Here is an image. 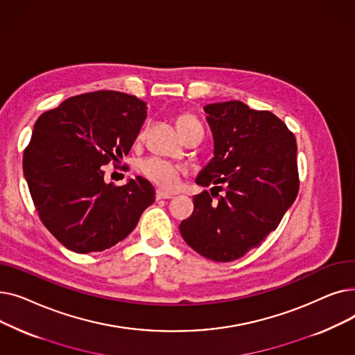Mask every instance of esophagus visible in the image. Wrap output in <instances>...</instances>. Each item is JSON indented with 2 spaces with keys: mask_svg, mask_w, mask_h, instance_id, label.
<instances>
[{
  "mask_svg": "<svg viewBox=\"0 0 355 355\" xmlns=\"http://www.w3.org/2000/svg\"><path fill=\"white\" fill-rule=\"evenodd\" d=\"M155 198L157 200H168V198H173V194L171 193H165L162 190H157L155 191Z\"/></svg>",
  "mask_w": 355,
  "mask_h": 355,
  "instance_id": "obj_1",
  "label": "esophagus"
}]
</instances>
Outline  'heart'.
I'll list each match as a JSON object with an SVG mask.
<instances>
[{"label":"heart","instance_id":"obj_1","mask_svg":"<svg viewBox=\"0 0 355 355\" xmlns=\"http://www.w3.org/2000/svg\"><path fill=\"white\" fill-rule=\"evenodd\" d=\"M198 125H201L200 121L194 115H190V114H182L177 118V128L180 130V134L185 132V130L193 128V126H198ZM139 173L146 180L158 185L159 189L170 191V190H174L178 185L184 170L180 165L164 161L161 158L151 157V158L142 159L139 162Z\"/></svg>","mask_w":355,"mask_h":355}]
</instances>
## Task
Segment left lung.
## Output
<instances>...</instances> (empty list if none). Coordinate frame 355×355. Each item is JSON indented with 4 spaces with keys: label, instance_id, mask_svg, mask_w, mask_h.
Returning a JSON list of instances; mask_svg holds the SVG:
<instances>
[{
    "label": "left lung",
    "instance_id": "left-lung-1",
    "mask_svg": "<svg viewBox=\"0 0 355 355\" xmlns=\"http://www.w3.org/2000/svg\"><path fill=\"white\" fill-rule=\"evenodd\" d=\"M214 158L196 182L213 189L194 196L180 225L191 249L214 262L245 256L273 232L300 191L296 139L269 110L240 101L204 106ZM225 191L220 196L218 193Z\"/></svg>",
    "mask_w": 355,
    "mask_h": 355
}]
</instances>
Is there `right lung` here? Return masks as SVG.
Masks as SVG:
<instances>
[{"instance_id":"right-lung-1","label":"right lung","mask_w":355,"mask_h":355,"mask_svg":"<svg viewBox=\"0 0 355 355\" xmlns=\"http://www.w3.org/2000/svg\"><path fill=\"white\" fill-rule=\"evenodd\" d=\"M146 103L115 90L83 93L44 112L23 155L28 190L46 229L71 252H102L132 232L155 200L148 180L106 184L102 165L128 155Z\"/></svg>"}]
</instances>
